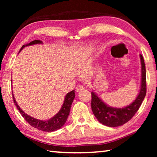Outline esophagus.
I'll use <instances>...</instances> for the list:
<instances>
[{
  "label": "esophagus",
  "instance_id": "esophagus-1",
  "mask_svg": "<svg viewBox=\"0 0 157 157\" xmlns=\"http://www.w3.org/2000/svg\"><path fill=\"white\" fill-rule=\"evenodd\" d=\"M84 89V88L82 86V85H78V86H77V87H76V91L77 92H79V91H83Z\"/></svg>",
  "mask_w": 157,
  "mask_h": 157
}]
</instances>
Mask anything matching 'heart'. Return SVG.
<instances>
[{
  "label": "heart",
  "instance_id": "1",
  "mask_svg": "<svg viewBox=\"0 0 157 157\" xmlns=\"http://www.w3.org/2000/svg\"><path fill=\"white\" fill-rule=\"evenodd\" d=\"M91 52H92V50L91 48L85 49L83 51V52H82V57L84 58V57H88L89 55L91 54Z\"/></svg>",
  "mask_w": 157,
  "mask_h": 157
}]
</instances>
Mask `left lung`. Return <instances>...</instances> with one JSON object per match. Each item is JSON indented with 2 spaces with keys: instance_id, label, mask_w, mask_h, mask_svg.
<instances>
[{
  "instance_id": "left-lung-1",
  "label": "left lung",
  "mask_w": 157,
  "mask_h": 157,
  "mask_svg": "<svg viewBox=\"0 0 157 157\" xmlns=\"http://www.w3.org/2000/svg\"><path fill=\"white\" fill-rule=\"evenodd\" d=\"M141 63L140 89L136 99L132 104L123 108L111 107L103 102L95 92H91V109L95 118L107 127L121 126L131 120L139 110L146 95V71L143 57L140 55Z\"/></svg>"
}]
</instances>
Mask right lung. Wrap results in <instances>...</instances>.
I'll use <instances>...</instances> for the list:
<instances>
[{
	"mask_svg": "<svg viewBox=\"0 0 157 157\" xmlns=\"http://www.w3.org/2000/svg\"><path fill=\"white\" fill-rule=\"evenodd\" d=\"M43 44V42L40 40H34L31 41L30 43H29L26 45H23L20 49V51L23 48H24L25 46H32V45L34 44ZM19 51V52H20ZM75 90L71 91V92L68 93L66 95L64 101L62 105V107L61 108V109L59 111L56 115L51 118L49 120L47 121H41L38 120V119L34 118L33 117L30 116L28 114H26L24 111H23L19 107V106L18 105L17 101L15 100V98L14 96V94H12L13 100H14L15 105L17 106L18 110L19 111L22 116L24 118L25 120L28 122V123L30 124L31 126H33L34 128H36L37 129L41 130L44 132H54L56 130L60 129L63 124L66 123V121L70 113V109L71 107V105H72L73 101L75 98Z\"/></svg>",
	"mask_w": 157,
	"mask_h": 157,
	"instance_id": "obj_1",
	"label": "right lung"
}]
</instances>
